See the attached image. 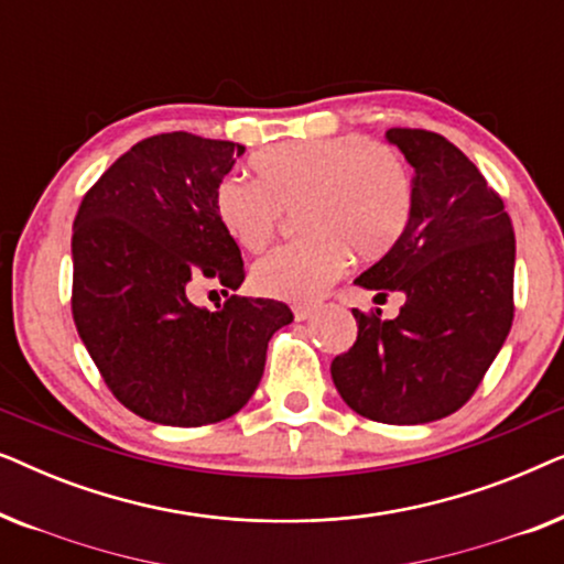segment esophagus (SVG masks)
Returning <instances> with one entry per match:
<instances>
[{
    "label": "esophagus",
    "mask_w": 564,
    "mask_h": 564,
    "mask_svg": "<svg viewBox=\"0 0 564 564\" xmlns=\"http://www.w3.org/2000/svg\"><path fill=\"white\" fill-rule=\"evenodd\" d=\"M313 315H315L313 305H295V318L297 321H307V318H313Z\"/></svg>",
    "instance_id": "obj_1"
}]
</instances>
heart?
I'll list each match as a JSON object with an SVG mask.
<instances>
[{
    "mask_svg": "<svg viewBox=\"0 0 564 564\" xmlns=\"http://www.w3.org/2000/svg\"><path fill=\"white\" fill-rule=\"evenodd\" d=\"M257 182L226 176L213 195L215 218L238 246L259 251L282 207H300L307 238L276 246L251 269L261 295L313 303L357 259H380L413 215V176L398 151L361 133L284 141L249 161Z\"/></svg>",
    "mask_w": 564,
    "mask_h": 564,
    "instance_id": "1",
    "label": "heart"
}]
</instances>
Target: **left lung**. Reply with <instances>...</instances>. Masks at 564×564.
Masks as SVG:
<instances>
[{
	"label": "left lung",
	"mask_w": 564,
	"mask_h": 564,
	"mask_svg": "<svg viewBox=\"0 0 564 564\" xmlns=\"http://www.w3.org/2000/svg\"><path fill=\"white\" fill-rule=\"evenodd\" d=\"M384 138L413 166V215L354 284L405 303L392 321L354 311L357 341L330 361V377L351 411L415 426L459 411L506 344L516 238L503 199L457 145L411 128Z\"/></svg>",
	"instance_id": "8db88e82"
}]
</instances>
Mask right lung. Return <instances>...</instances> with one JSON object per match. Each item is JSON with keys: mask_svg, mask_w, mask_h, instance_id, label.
<instances>
[{"mask_svg": "<svg viewBox=\"0 0 564 564\" xmlns=\"http://www.w3.org/2000/svg\"><path fill=\"white\" fill-rule=\"evenodd\" d=\"M243 151L182 130L145 138L76 213V330L112 395L161 426H207L241 411L264 375L269 338L292 323L276 300L230 295L220 311L192 303L199 282H243L241 251L213 207Z\"/></svg>", "mask_w": 564, "mask_h": 564, "instance_id": "right-lung-1", "label": "right lung"}]
</instances>
